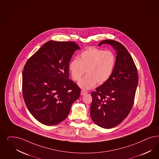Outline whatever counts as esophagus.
<instances>
[{"mask_svg": "<svg viewBox=\"0 0 159 159\" xmlns=\"http://www.w3.org/2000/svg\"><path fill=\"white\" fill-rule=\"evenodd\" d=\"M86 93H88L87 91H86V90H83V89H82V90H81V95H84V94H86Z\"/></svg>", "mask_w": 159, "mask_h": 159, "instance_id": "esophagus-1", "label": "esophagus"}]
</instances>
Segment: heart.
<instances>
[{"instance_id":"b5f03b06","label":"heart","mask_w":159,"mask_h":159,"mask_svg":"<svg viewBox=\"0 0 159 159\" xmlns=\"http://www.w3.org/2000/svg\"><path fill=\"white\" fill-rule=\"evenodd\" d=\"M115 54L111 50L90 48L82 52L78 59L71 60L69 66L73 80L77 82L84 74L78 83L80 88L89 89L96 83L99 85L106 82L112 75L116 64Z\"/></svg>"}]
</instances>
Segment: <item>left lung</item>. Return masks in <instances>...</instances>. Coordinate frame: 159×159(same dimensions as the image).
Here are the masks:
<instances>
[{
  "mask_svg": "<svg viewBox=\"0 0 159 159\" xmlns=\"http://www.w3.org/2000/svg\"><path fill=\"white\" fill-rule=\"evenodd\" d=\"M116 50L115 66L109 79L91 93L90 116L94 123L104 129L117 126L129 114L134 103L139 76L136 65L120 42L105 40Z\"/></svg>",
  "mask_w": 159,
  "mask_h": 159,
  "instance_id": "obj_1",
  "label": "left lung"
}]
</instances>
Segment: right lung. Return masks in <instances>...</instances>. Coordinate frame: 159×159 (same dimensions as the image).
I'll use <instances>...</instances> for the list:
<instances>
[{
    "instance_id": "obj_1",
    "label": "right lung",
    "mask_w": 159,
    "mask_h": 159,
    "mask_svg": "<svg viewBox=\"0 0 159 159\" xmlns=\"http://www.w3.org/2000/svg\"><path fill=\"white\" fill-rule=\"evenodd\" d=\"M79 46L74 42L50 40L25 65L22 94L28 110L40 123L53 126L64 120L81 89L69 79V64Z\"/></svg>"
}]
</instances>
